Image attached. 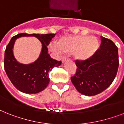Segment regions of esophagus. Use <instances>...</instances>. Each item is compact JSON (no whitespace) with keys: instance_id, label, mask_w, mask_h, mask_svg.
Instances as JSON below:
<instances>
[{"instance_id":"34e87169","label":"esophagus","mask_w":124,"mask_h":124,"mask_svg":"<svg viewBox=\"0 0 124 124\" xmlns=\"http://www.w3.org/2000/svg\"><path fill=\"white\" fill-rule=\"evenodd\" d=\"M67 60H68V58H67V57H63V58H62V62H63V63H64V62H66V61H67Z\"/></svg>"}]
</instances>
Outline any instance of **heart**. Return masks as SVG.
I'll use <instances>...</instances> for the list:
<instances>
[{"label": "heart", "mask_w": 124, "mask_h": 124, "mask_svg": "<svg viewBox=\"0 0 124 124\" xmlns=\"http://www.w3.org/2000/svg\"><path fill=\"white\" fill-rule=\"evenodd\" d=\"M57 46L63 53H74L76 59L85 61L97 52L99 42L94 36H65L57 41ZM52 48L54 49L53 47Z\"/></svg>", "instance_id": "heart-1"}]
</instances>
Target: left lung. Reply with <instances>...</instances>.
<instances>
[{"mask_svg":"<svg viewBox=\"0 0 124 124\" xmlns=\"http://www.w3.org/2000/svg\"><path fill=\"white\" fill-rule=\"evenodd\" d=\"M97 52L88 60H76V74L71 78L79 93L92 96L108 88L117 73L119 62L118 48L112 41L101 37Z\"/></svg>","mask_w":124,"mask_h":124,"instance_id":"left-lung-1","label":"left lung"}]
</instances>
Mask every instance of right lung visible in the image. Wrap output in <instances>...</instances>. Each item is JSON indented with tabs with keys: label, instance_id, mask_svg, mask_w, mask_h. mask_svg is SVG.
<instances>
[{
	"label": "right lung",
	"instance_id": "obj_1",
	"mask_svg": "<svg viewBox=\"0 0 124 124\" xmlns=\"http://www.w3.org/2000/svg\"><path fill=\"white\" fill-rule=\"evenodd\" d=\"M55 34H19L13 36L6 46L4 55V69L13 85L18 90L25 93H37L45 90L50 82L49 72L53 67L61 65V61L52 59L48 54L47 46ZM34 36L42 43L39 58L30 64H23L16 60L13 55L14 44L17 38Z\"/></svg>",
	"mask_w": 124,
	"mask_h": 124
}]
</instances>
